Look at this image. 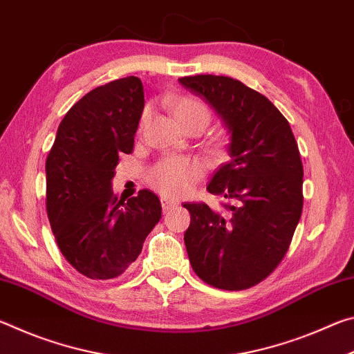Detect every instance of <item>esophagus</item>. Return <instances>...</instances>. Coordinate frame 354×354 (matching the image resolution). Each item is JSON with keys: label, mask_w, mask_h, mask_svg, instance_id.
Here are the masks:
<instances>
[{"label": "esophagus", "mask_w": 354, "mask_h": 354, "mask_svg": "<svg viewBox=\"0 0 354 354\" xmlns=\"http://www.w3.org/2000/svg\"><path fill=\"white\" fill-rule=\"evenodd\" d=\"M160 206H162L164 211H170V209L178 206V201L169 198V196H160Z\"/></svg>", "instance_id": "obj_1"}]
</instances>
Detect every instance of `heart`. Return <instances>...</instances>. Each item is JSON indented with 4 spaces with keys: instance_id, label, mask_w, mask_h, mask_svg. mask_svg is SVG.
<instances>
[{
    "instance_id": "b5f03b06",
    "label": "heart",
    "mask_w": 354,
    "mask_h": 354,
    "mask_svg": "<svg viewBox=\"0 0 354 354\" xmlns=\"http://www.w3.org/2000/svg\"><path fill=\"white\" fill-rule=\"evenodd\" d=\"M173 111L181 127L187 129H205L211 122V111L203 101L190 97L178 98L173 104ZM151 117V107L147 106L142 112L140 124L145 127ZM218 143H212V151H218ZM203 175V167L187 158L164 159L156 164L148 175V183L154 190L165 196H179L189 192Z\"/></svg>"
}]
</instances>
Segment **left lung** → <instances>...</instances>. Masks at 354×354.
Here are the masks:
<instances>
[{
	"label": "left lung",
	"instance_id": "1",
	"mask_svg": "<svg viewBox=\"0 0 354 354\" xmlns=\"http://www.w3.org/2000/svg\"><path fill=\"white\" fill-rule=\"evenodd\" d=\"M201 95L231 133V160L214 173L207 192L223 196V212L184 203L190 266L206 284L250 289L283 261L303 211V162L290 124L270 100L227 76L179 80Z\"/></svg>",
	"mask_w": 354,
	"mask_h": 354
}]
</instances>
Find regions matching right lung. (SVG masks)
Returning <instances> with one entry per match:
<instances>
[{
  "instance_id": "1",
  "label": "right lung",
  "mask_w": 354,
  "mask_h": 354,
  "mask_svg": "<svg viewBox=\"0 0 354 354\" xmlns=\"http://www.w3.org/2000/svg\"><path fill=\"white\" fill-rule=\"evenodd\" d=\"M136 76L100 86L65 113L46 158V212L62 256L91 279L122 274L162 217L143 189L127 203L111 189L118 156L129 154L142 117Z\"/></svg>"
}]
</instances>
